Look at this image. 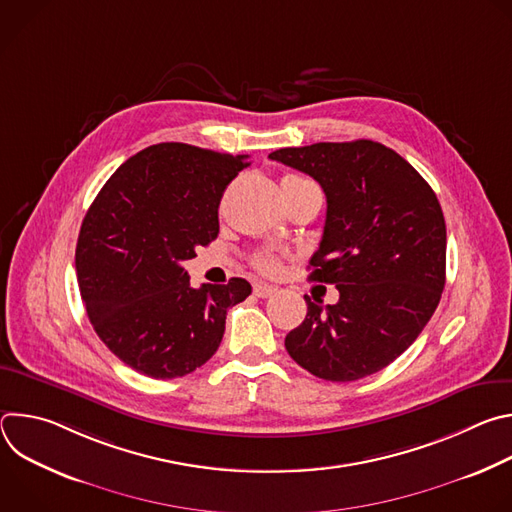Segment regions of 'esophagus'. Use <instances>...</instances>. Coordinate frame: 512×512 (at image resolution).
<instances>
[{"mask_svg": "<svg viewBox=\"0 0 512 512\" xmlns=\"http://www.w3.org/2000/svg\"><path fill=\"white\" fill-rule=\"evenodd\" d=\"M253 294H255L257 298H269V296L277 294V287L267 285V283H255V285H253Z\"/></svg>", "mask_w": 512, "mask_h": 512, "instance_id": "1", "label": "esophagus"}]
</instances>
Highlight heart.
<instances>
[{"label":"heart","instance_id":"1","mask_svg":"<svg viewBox=\"0 0 512 512\" xmlns=\"http://www.w3.org/2000/svg\"><path fill=\"white\" fill-rule=\"evenodd\" d=\"M287 182H304V178H300V176H283L281 184H287ZM253 263H255V267H257L259 271H263V273H277L279 267H281L279 259H277L275 255H271V253H259V255L253 259Z\"/></svg>","mask_w":512,"mask_h":512}]
</instances>
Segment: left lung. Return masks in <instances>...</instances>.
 Here are the masks:
<instances>
[{
	"instance_id": "left-lung-1",
	"label": "left lung",
	"mask_w": 512,
	"mask_h": 512,
	"mask_svg": "<svg viewBox=\"0 0 512 512\" xmlns=\"http://www.w3.org/2000/svg\"><path fill=\"white\" fill-rule=\"evenodd\" d=\"M312 176L326 194V223L312 281L340 300L306 296V320L285 336L300 367L346 383L379 373L421 334L446 285V221L419 172L371 139L312 143L269 154Z\"/></svg>"
}]
</instances>
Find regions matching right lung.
<instances>
[{
    "label": "right lung",
    "instance_id": "obj_1",
    "mask_svg": "<svg viewBox=\"0 0 512 512\" xmlns=\"http://www.w3.org/2000/svg\"><path fill=\"white\" fill-rule=\"evenodd\" d=\"M249 156L188 143L141 150L105 182L79 233L75 265L87 316L105 346L152 379L184 377L216 352L247 279L190 285L182 263L218 235L225 188Z\"/></svg>",
    "mask_w": 512,
    "mask_h": 512
}]
</instances>
